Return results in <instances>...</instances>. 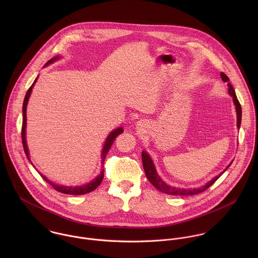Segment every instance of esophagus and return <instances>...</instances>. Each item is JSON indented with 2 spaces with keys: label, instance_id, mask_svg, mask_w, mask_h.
Wrapping results in <instances>:
<instances>
[{
  "label": "esophagus",
  "instance_id": "obj_1",
  "mask_svg": "<svg viewBox=\"0 0 258 258\" xmlns=\"http://www.w3.org/2000/svg\"><path fill=\"white\" fill-rule=\"evenodd\" d=\"M139 125H140V126H141V127H142V125H143V124H141V123H140V124H139Z\"/></svg>",
  "mask_w": 258,
  "mask_h": 258
}]
</instances>
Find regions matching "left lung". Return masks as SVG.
I'll use <instances>...</instances> for the list:
<instances>
[{
    "label": "left lung",
    "instance_id": "left-lung-1",
    "mask_svg": "<svg viewBox=\"0 0 258 258\" xmlns=\"http://www.w3.org/2000/svg\"><path fill=\"white\" fill-rule=\"evenodd\" d=\"M221 79L222 81L226 82V81H229V78L223 74H221ZM227 90H228V93L229 95L232 97V100H233V103H234V106H235V111H236V126H237V129L239 130V127H240V124H241V106L239 104V101L237 100V97H236V94H235V91L232 87V85L228 82L227 83ZM142 162H143V168H144V171H145V174H146V177H147L149 182L151 184H153L157 189H159L160 191H163L167 195H172V196H192V195H198L202 191H205L206 189H208L212 184H214L221 175L229 168V166L231 165V163L224 169L223 172H221L220 175H218L217 177H215L214 179H212V181L208 182L207 184L200 186V187H195V188H180V187H177V186H172L170 184H166L161 178L160 176L158 175L157 173V170H156V167L154 165V162L152 160V158L150 157V155L148 154L146 151H142Z\"/></svg>",
    "mask_w": 258,
    "mask_h": 258
}]
</instances>
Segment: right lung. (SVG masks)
<instances>
[{
	"label": "right lung",
	"instance_id": "add662e5",
	"mask_svg": "<svg viewBox=\"0 0 258 258\" xmlns=\"http://www.w3.org/2000/svg\"><path fill=\"white\" fill-rule=\"evenodd\" d=\"M59 58H60V56H59V55H56V56L52 57L51 59H49V60L44 64V67H43V68H45V67H47V66H49V64H51V63H53L54 61L58 60ZM37 78H38V76H37V78L35 79V81H34V83L32 84V86L29 88V90H28V92H27V94H26V96H25V100H24V104H23L22 141H23L24 151H25V153H26V155H27L28 160H29L31 163H32V161H31V159H30V153H29V148H28V145H27V138H26V127H27V105H28V102H29V99H30L31 93H32V91H33L34 85H35V84H36V82H37ZM121 133H123V128H122V127H118V128H116L115 130L111 131L110 134L107 136L106 141H105V143H104V145H103L102 152H101L102 165H103V163H104V161H105L106 155H107L108 151L110 150L111 146H112V144H113V142H114L115 138H116L119 134H121ZM32 165H33V163H32ZM33 166H34V165H33ZM34 167H35V166H34ZM39 174H40L41 178H42L45 182H47L48 184H50V185L54 188V189H56V190H57V191H59V192L67 194V195H84V194H87V192H90V191L94 190V189H95V188L100 184V183H101V182H102V180H103V177H104V170H102V171L100 172V174H99L95 179H93L91 182H89V183H87V184H81V185H74V186H73V185H63V184H54V183H52L51 181H49L45 176H43L41 173H39Z\"/></svg>",
	"mask_w": 258,
	"mask_h": 258
}]
</instances>
